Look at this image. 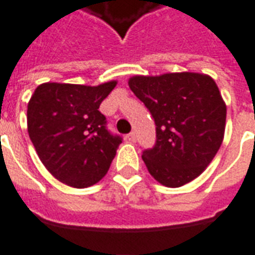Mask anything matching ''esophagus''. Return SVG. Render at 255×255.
<instances>
[{
	"label": "esophagus",
	"mask_w": 255,
	"mask_h": 255,
	"mask_svg": "<svg viewBox=\"0 0 255 255\" xmlns=\"http://www.w3.org/2000/svg\"><path fill=\"white\" fill-rule=\"evenodd\" d=\"M127 139L129 142H135L136 140V135H135V132H129L127 135Z\"/></svg>",
	"instance_id": "34e87169"
}]
</instances>
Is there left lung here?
Instances as JSON below:
<instances>
[{
    "mask_svg": "<svg viewBox=\"0 0 255 255\" xmlns=\"http://www.w3.org/2000/svg\"><path fill=\"white\" fill-rule=\"evenodd\" d=\"M128 86L155 122V146L142 154L150 175L171 188L199 176L225 132L227 105L213 78L198 72L135 75Z\"/></svg>",
    "mask_w": 255,
    "mask_h": 255,
    "instance_id": "8db88e82",
    "label": "left lung"
}]
</instances>
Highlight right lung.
I'll list each match as a JSON object with an SVG mask.
<instances>
[{"label": "right lung", "instance_id": "obj_1", "mask_svg": "<svg viewBox=\"0 0 255 255\" xmlns=\"http://www.w3.org/2000/svg\"><path fill=\"white\" fill-rule=\"evenodd\" d=\"M117 80L98 86L39 84L27 106V129L36 154L57 180L86 188L105 176L120 136L106 129L100 105Z\"/></svg>", "mask_w": 255, "mask_h": 255}]
</instances>
